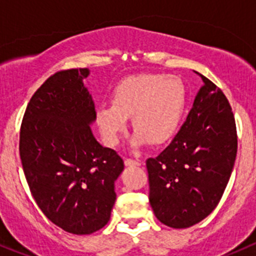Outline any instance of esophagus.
Segmentation results:
<instances>
[{"mask_svg": "<svg viewBox=\"0 0 256 256\" xmlns=\"http://www.w3.org/2000/svg\"><path fill=\"white\" fill-rule=\"evenodd\" d=\"M124 162H126V165H141L142 164L141 160L130 159V158H126V159L124 160Z\"/></svg>", "mask_w": 256, "mask_h": 256, "instance_id": "34e87169", "label": "esophagus"}]
</instances>
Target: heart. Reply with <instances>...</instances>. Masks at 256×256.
Wrapping results in <instances>:
<instances>
[{"mask_svg": "<svg viewBox=\"0 0 256 256\" xmlns=\"http://www.w3.org/2000/svg\"><path fill=\"white\" fill-rule=\"evenodd\" d=\"M187 104L182 79L162 74H137L115 86L112 105H101L96 120L108 146H116L132 118L136 130L132 144H162L177 132Z\"/></svg>", "mask_w": 256, "mask_h": 256, "instance_id": "obj_1", "label": "heart"}]
</instances>
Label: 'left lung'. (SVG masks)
<instances>
[{
    "mask_svg": "<svg viewBox=\"0 0 256 256\" xmlns=\"http://www.w3.org/2000/svg\"><path fill=\"white\" fill-rule=\"evenodd\" d=\"M201 78L204 86L180 132L162 152L146 160L151 208L172 228L191 227L216 209L237 155L232 108L220 88Z\"/></svg>",
    "mask_w": 256,
    "mask_h": 256,
    "instance_id": "obj_1",
    "label": "left lung"
}]
</instances>
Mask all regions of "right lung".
<instances>
[{"instance_id": "obj_1", "label": "right lung", "mask_w": 256, "mask_h": 256, "mask_svg": "<svg viewBox=\"0 0 256 256\" xmlns=\"http://www.w3.org/2000/svg\"><path fill=\"white\" fill-rule=\"evenodd\" d=\"M88 69L56 72L32 96L20 126L19 152L30 194L64 230L91 234L108 224L124 162L94 137L96 119L83 86Z\"/></svg>"}]
</instances>
